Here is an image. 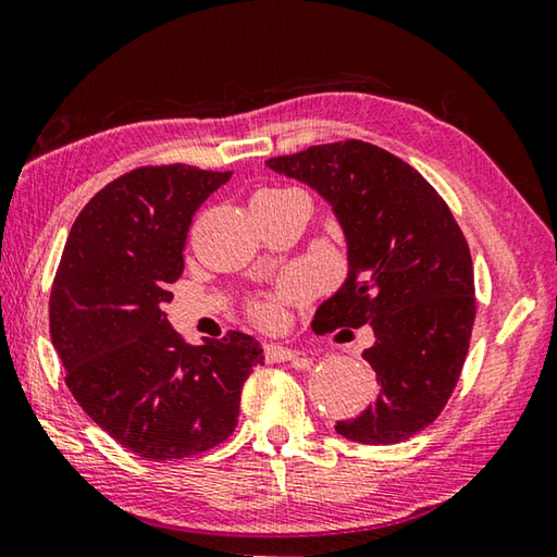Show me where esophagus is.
I'll list each match as a JSON object with an SVG mask.
<instances>
[{
    "instance_id": "34e87169",
    "label": "esophagus",
    "mask_w": 557,
    "mask_h": 557,
    "mask_svg": "<svg viewBox=\"0 0 557 557\" xmlns=\"http://www.w3.org/2000/svg\"><path fill=\"white\" fill-rule=\"evenodd\" d=\"M299 356H301V352L295 350V348L280 346V343H265L268 362H289V360H297Z\"/></svg>"
}]
</instances>
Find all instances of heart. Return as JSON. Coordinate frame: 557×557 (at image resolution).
<instances>
[{"mask_svg": "<svg viewBox=\"0 0 557 557\" xmlns=\"http://www.w3.org/2000/svg\"><path fill=\"white\" fill-rule=\"evenodd\" d=\"M275 191H285V189H262L258 191V195H275ZM309 289V280L307 275H292L285 285L280 287V295L277 297H301L307 295ZM277 297H265V299H258L256 307H252V311H256V317L262 321V323H272L277 319Z\"/></svg>", "mask_w": 557, "mask_h": 557, "instance_id": "obj_1", "label": "heart"}]
</instances>
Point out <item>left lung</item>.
I'll use <instances>...</instances> for the list:
<instances>
[{
  "instance_id": "8db88e82",
  "label": "left lung",
  "mask_w": 557,
  "mask_h": 557,
  "mask_svg": "<svg viewBox=\"0 0 557 557\" xmlns=\"http://www.w3.org/2000/svg\"><path fill=\"white\" fill-rule=\"evenodd\" d=\"M305 182L343 228L348 277L313 313V331L370 326L362 352L380 392L343 438L392 446L436 421L460 377L474 323L468 240L441 195L397 156L362 140L270 158Z\"/></svg>"
}]
</instances>
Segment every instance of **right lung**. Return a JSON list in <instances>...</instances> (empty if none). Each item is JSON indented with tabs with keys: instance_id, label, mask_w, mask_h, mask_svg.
<instances>
[{
	"instance_id": "1",
	"label": "right lung",
	"mask_w": 557,
	"mask_h": 557,
	"mask_svg": "<svg viewBox=\"0 0 557 557\" xmlns=\"http://www.w3.org/2000/svg\"><path fill=\"white\" fill-rule=\"evenodd\" d=\"M231 173L136 168L79 211L50 292V341L99 429L146 460H180L236 429L240 389L265 362L240 331L189 346L163 313L187 231Z\"/></svg>"
}]
</instances>
